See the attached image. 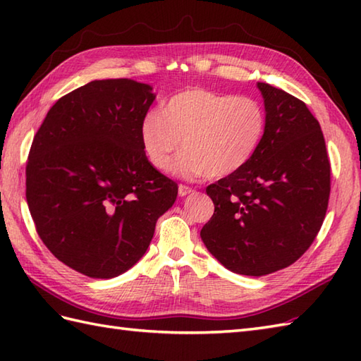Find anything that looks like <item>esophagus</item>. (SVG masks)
<instances>
[{"mask_svg":"<svg viewBox=\"0 0 361 361\" xmlns=\"http://www.w3.org/2000/svg\"><path fill=\"white\" fill-rule=\"evenodd\" d=\"M192 192H195V190H194L192 188H189V186H186V185H180V186H178V195H180V197H186V195L192 194Z\"/></svg>","mask_w":361,"mask_h":361,"instance_id":"obj_1","label":"esophagus"}]
</instances>
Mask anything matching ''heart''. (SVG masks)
Here are the masks:
<instances>
[{
    "label": "heart",
    "mask_w": 361,
    "mask_h": 361,
    "mask_svg": "<svg viewBox=\"0 0 361 361\" xmlns=\"http://www.w3.org/2000/svg\"><path fill=\"white\" fill-rule=\"evenodd\" d=\"M267 132L264 105L251 96L189 88L173 94L163 113L152 110L141 124L145 155L158 171L172 166L188 178L228 176L247 166Z\"/></svg>",
    "instance_id": "heart-1"
}]
</instances>
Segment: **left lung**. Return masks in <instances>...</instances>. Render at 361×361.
<instances>
[{
    "label": "left lung",
    "mask_w": 361,
    "mask_h": 361,
    "mask_svg": "<svg viewBox=\"0 0 361 361\" xmlns=\"http://www.w3.org/2000/svg\"><path fill=\"white\" fill-rule=\"evenodd\" d=\"M267 132L250 163L206 188L214 214L202 240L221 265L247 276L301 257L323 225L331 163L319 122L302 101L259 82Z\"/></svg>",
    "instance_id": "1"
}]
</instances>
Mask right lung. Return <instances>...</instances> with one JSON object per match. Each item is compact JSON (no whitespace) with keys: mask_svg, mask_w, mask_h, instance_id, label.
<instances>
[{"mask_svg":"<svg viewBox=\"0 0 361 361\" xmlns=\"http://www.w3.org/2000/svg\"><path fill=\"white\" fill-rule=\"evenodd\" d=\"M155 94L130 79L93 80L60 97L30 145L26 200L60 262L109 279L147 251L178 185L145 157L141 124Z\"/></svg>","mask_w":361,"mask_h":361,"instance_id":"1","label":"right lung"}]
</instances>
